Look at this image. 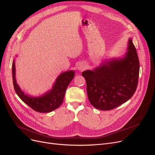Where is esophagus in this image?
Instances as JSON below:
<instances>
[{
	"label": "esophagus",
	"instance_id": "esophagus-1",
	"mask_svg": "<svg viewBox=\"0 0 155 155\" xmlns=\"http://www.w3.org/2000/svg\"><path fill=\"white\" fill-rule=\"evenodd\" d=\"M85 68H86V66H85V65H84V64H80L78 67V68L79 69V70H81V71L84 70Z\"/></svg>",
	"mask_w": 155,
	"mask_h": 155
}]
</instances>
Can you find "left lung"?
Wrapping results in <instances>:
<instances>
[{
    "label": "left lung",
    "instance_id": "left-lung-1",
    "mask_svg": "<svg viewBox=\"0 0 155 155\" xmlns=\"http://www.w3.org/2000/svg\"><path fill=\"white\" fill-rule=\"evenodd\" d=\"M127 50L121 59H112L93 71L82 73L86 81L89 100L97 109L112 110L134 94L138 85L140 65L131 39Z\"/></svg>",
    "mask_w": 155,
    "mask_h": 155
}]
</instances>
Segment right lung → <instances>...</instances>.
Segmentation results:
<instances>
[{"instance_id": "right-lung-1", "label": "right lung", "mask_w": 155, "mask_h": 155, "mask_svg": "<svg viewBox=\"0 0 155 155\" xmlns=\"http://www.w3.org/2000/svg\"><path fill=\"white\" fill-rule=\"evenodd\" d=\"M12 74L14 89L20 98L34 110L45 113L50 112L57 109L62 104L66 90L68 85L74 78V71H68L61 74L57 78L52 89L43 96L38 98L29 97L25 94L16 84L15 61H13L12 64Z\"/></svg>"}]
</instances>
